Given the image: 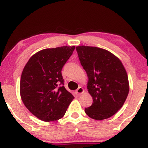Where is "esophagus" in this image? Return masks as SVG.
Returning a JSON list of instances; mask_svg holds the SVG:
<instances>
[{
	"instance_id": "esophagus-1",
	"label": "esophagus",
	"mask_w": 148,
	"mask_h": 148,
	"mask_svg": "<svg viewBox=\"0 0 148 148\" xmlns=\"http://www.w3.org/2000/svg\"><path fill=\"white\" fill-rule=\"evenodd\" d=\"M76 93H77V94L79 95H80L83 94V93L84 92V88H83L82 87H79L77 90H76Z\"/></svg>"
}]
</instances>
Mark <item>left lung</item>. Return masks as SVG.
<instances>
[{
	"label": "left lung",
	"mask_w": 148,
	"mask_h": 148,
	"mask_svg": "<svg viewBox=\"0 0 148 148\" xmlns=\"http://www.w3.org/2000/svg\"><path fill=\"white\" fill-rule=\"evenodd\" d=\"M76 49L87 74L88 91L93 99L85 112L97 120L113 116L123 106L130 91L128 76L121 60L98 47L79 46Z\"/></svg>",
	"instance_id": "left-lung-1"
}]
</instances>
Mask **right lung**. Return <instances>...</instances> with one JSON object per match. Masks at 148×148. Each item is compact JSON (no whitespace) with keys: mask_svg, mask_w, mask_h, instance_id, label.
Segmentation results:
<instances>
[{"mask_svg":"<svg viewBox=\"0 0 148 148\" xmlns=\"http://www.w3.org/2000/svg\"><path fill=\"white\" fill-rule=\"evenodd\" d=\"M75 47L45 49L30 57L20 80V95L32 114L45 122L56 121L65 114L74 96L65 89L62 67Z\"/></svg>","mask_w":148,"mask_h":148,"instance_id":"add662e5","label":"right lung"}]
</instances>
